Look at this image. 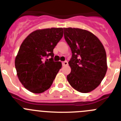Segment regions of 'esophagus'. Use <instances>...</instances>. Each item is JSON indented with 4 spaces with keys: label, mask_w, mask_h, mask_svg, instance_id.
<instances>
[{
    "label": "esophagus",
    "mask_w": 121,
    "mask_h": 121,
    "mask_svg": "<svg viewBox=\"0 0 121 121\" xmlns=\"http://www.w3.org/2000/svg\"><path fill=\"white\" fill-rule=\"evenodd\" d=\"M62 65H63V66H66V65H68V63H67V61H63V63H62Z\"/></svg>",
    "instance_id": "34e87169"
}]
</instances>
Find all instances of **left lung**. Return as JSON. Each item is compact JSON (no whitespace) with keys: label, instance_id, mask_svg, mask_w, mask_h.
Returning a JSON list of instances; mask_svg holds the SVG:
<instances>
[{"label":"left lung","instance_id":"1","mask_svg":"<svg viewBox=\"0 0 121 121\" xmlns=\"http://www.w3.org/2000/svg\"><path fill=\"white\" fill-rule=\"evenodd\" d=\"M64 35L72 54L67 81L78 92H92L101 84L107 70L104 46L95 35L85 29L65 28Z\"/></svg>","mask_w":121,"mask_h":121}]
</instances>
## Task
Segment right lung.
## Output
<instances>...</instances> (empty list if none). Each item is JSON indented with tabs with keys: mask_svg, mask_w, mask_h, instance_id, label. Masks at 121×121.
I'll use <instances>...</instances> for the list:
<instances>
[{
	"mask_svg": "<svg viewBox=\"0 0 121 121\" xmlns=\"http://www.w3.org/2000/svg\"><path fill=\"white\" fill-rule=\"evenodd\" d=\"M63 35L62 28L37 29L23 40L15 59L19 81L27 90L41 93L50 88L62 67L54 61L53 50ZM51 56L49 59H44Z\"/></svg>",
	"mask_w": 121,
	"mask_h": 121,
	"instance_id": "obj_1",
	"label": "right lung"
}]
</instances>
